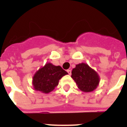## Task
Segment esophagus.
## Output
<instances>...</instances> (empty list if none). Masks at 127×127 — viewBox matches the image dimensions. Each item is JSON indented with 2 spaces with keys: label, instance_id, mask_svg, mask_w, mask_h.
I'll return each mask as SVG.
<instances>
[{
  "label": "esophagus",
  "instance_id": "esophagus-1",
  "mask_svg": "<svg viewBox=\"0 0 127 127\" xmlns=\"http://www.w3.org/2000/svg\"><path fill=\"white\" fill-rule=\"evenodd\" d=\"M66 71H67V73H68V74L69 75L71 74V69H68Z\"/></svg>",
  "mask_w": 127,
  "mask_h": 127
}]
</instances>
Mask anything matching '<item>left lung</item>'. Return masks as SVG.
Masks as SVG:
<instances>
[{
  "instance_id": "left-lung-1",
  "label": "left lung",
  "mask_w": 127,
  "mask_h": 127,
  "mask_svg": "<svg viewBox=\"0 0 127 127\" xmlns=\"http://www.w3.org/2000/svg\"><path fill=\"white\" fill-rule=\"evenodd\" d=\"M71 77L77 84L78 88L83 92L93 91L99 82V77L88 64L81 63L77 64L72 70Z\"/></svg>"
}]
</instances>
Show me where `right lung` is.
<instances>
[{
  "instance_id": "right-lung-1",
  "label": "right lung",
  "mask_w": 127,
  "mask_h": 127,
  "mask_svg": "<svg viewBox=\"0 0 127 127\" xmlns=\"http://www.w3.org/2000/svg\"><path fill=\"white\" fill-rule=\"evenodd\" d=\"M67 74L61 66L47 63L36 72L33 77V86L36 91L49 93L58 86L59 80Z\"/></svg>"
}]
</instances>
